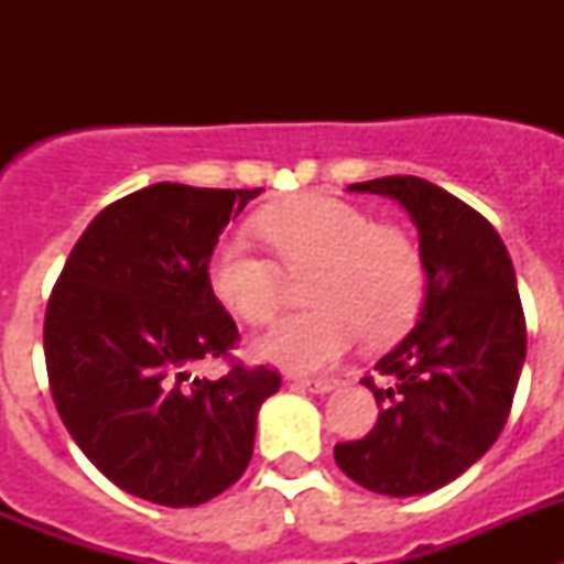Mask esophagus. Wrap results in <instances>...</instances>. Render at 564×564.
<instances>
[{
	"label": "esophagus",
	"mask_w": 564,
	"mask_h": 564,
	"mask_svg": "<svg viewBox=\"0 0 564 564\" xmlns=\"http://www.w3.org/2000/svg\"><path fill=\"white\" fill-rule=\"evenodd\" d=\"M293 381H296L299 387H305V390L318 392V395H325V392L336 390L338 387L336 378H293Z\"/></svg>",
	"instance_id": "esophagus-1"
}]
</instances>
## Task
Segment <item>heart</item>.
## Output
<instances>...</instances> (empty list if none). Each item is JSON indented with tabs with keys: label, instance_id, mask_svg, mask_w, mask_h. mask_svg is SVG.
Here are the masks:
<instances>
[{
	"label": "heart",
	"instance_id": "heart-1",
	"mask_svg": "<svg viewBox=\"0 0 564 564\" xmlns=\"http://www.w3.org/2000/svg\"><path fill=\"white\" fill-rule=\"evenodd\" d=\"M276 262L242 239L208 257L214 299L253 327L271 325L288 296V276H307L311 311L285 318L257 352L291 372L327 370L358 338L390 344L415 325L426 296V265L415 239L376 223L352 203L296 194L253 217Z\"/></svg>",
	"mask_w": 564,
	"mask_h": 564
}]
</instances>
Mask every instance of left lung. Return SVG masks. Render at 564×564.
Instances as JSON below:
<instances>
[{
	"instance_id": "8db88e82",
	"label": "left lung",
	"mask_w": 564,
	"mask_h": 564,
	"mask_svg": "<svg viewBox=\"0 0 564 564\" xmlns=\"http://www.w3.org/2000/svg\"><path fill=\"white\" fill-rule=\"evenodd\" d=\"M410 212L426 265L417 325L364 378L378 423L336 443L338 468L376 495H426L460 477L500 437L522 361L525 316L511 257L495 226L455 194L412 174L352 183Z\"/></svg>"
}]
</instances>
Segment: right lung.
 <instances>
[{"label":"right lung","instance_id":"1","mask_svg":"<svg viewBox=\"0 0 564 564\" xmlns=\"http://www.w3.org/2000/svg\"><path fill=\"white\" fill-rule=\"evenodd\" d=\"M262 188L154 183L109 203L69 251L44 313L50 392L107 480L169 508L223 495L253 455L276 370L234 361L239 333L208 288L223 228ZM228 357L217 382L193 367Z\"/></svg>","mask_w":564,"mask_h":564}]
</instances>
